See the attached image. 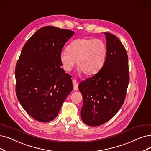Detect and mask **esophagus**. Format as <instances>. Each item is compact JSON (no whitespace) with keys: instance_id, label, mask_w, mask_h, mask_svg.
<instances>
[{"instance_id":"obj_1","label":"esophagus","mask_w":151,"mask_h":151,"mask_svg":"<svg viewBox=\"0 0 151 151\" xmlns=\"http://www.w3.org/2000/svg\"><path fill=\"white\" fill-rule=\"evenodd\" d=\"M72 83H73V86H74V90H78V83L76 80L72 81Z\"/></svg>"}]
</instances>
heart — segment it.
<instances>
[{
  "instance_id": "b5f03b06",
  "label": "heart",
  "mask_w": 151,
  "mask_h": 151,
  "mask_svg": "<svg viewBox=\"0 0 151 151\" xmlns=\"http://www.w3.org/2000/svg\"><path fill=\"white\" fill-rule=\"evenodd\" d=\"M67 50L60 53L63 69L69 72L77 62L79 73L93 76L104 68L108 49L104 41L95 38H79L68 45Z\"/></svg>"
}]
</instances>
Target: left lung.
I'll return each instance as SVG.
<instances>
[{"label":"left lung","instance_id":"obj_1","mask_svg":"<svg viewBox=\"0 0 151 151\" xmlns=\"http://www.w3.org/2000/svg\"><path fill=\"white\" fill-rule=\"evenodd\" d=\"M108 55L104 68L93 77L82 81V122L90 126L103 124L121 108L129 81L128 58L122 42L110 33H104Z\"/></svg>","mask_w":151,"mask_h":151}]
</instances>
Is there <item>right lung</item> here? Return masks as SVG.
I'll list each match as a JSON object with an SVG mask.
<instances>
[{
  "label": "right lung",
  "mask_w": 151,
  "mask_h": 151,
  "mask_svg": "<svg viewBox=\"0 0 151 151\" xmlns=\"http://www.w3.org/2000/svg\"><path fill=\"white\" fill-rule=\"evenodd\" d=\"M74 32L52 26L39 29L24 45L15 68L16 95L30 116L49 122L71 92V76L61 68L60 53Z\"/></svg>",
  "instance_id": "1"
}]
</instances>
